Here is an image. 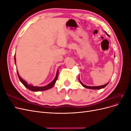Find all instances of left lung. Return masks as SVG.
<instances>
[{
  "instance_id": "1",
  "label": "left lung",
  "mask_w": 131,
  "mask_h": 131,
  "mask_svg": "<svg viewBox=\"0 0 131 131\" xmlns=\"http://www.w3.org/2000/svg\"><path fill=\"white\" fill-rule=\"evenodd\" d=\"M105 34H106L107 35H108V37H109V34H108V33H107L106 32V31H105ZM79 81H80V82L81 83V84L82 85L83 87H84V88H86V89H92V90H100V89H103V88H104L105 87L109 84V82H108V83H106V84H105V85H102V86H89L85 85H84V84H83V83L80 81V78H79Z\"/></svg>"
}]
</instances>
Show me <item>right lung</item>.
Wrapping results in <instances>:
<instances>
[{
  "instance_id": "right-lung-1",
  "label": "right lung",
  "mask_w": 131,
  "mask_h": 131,
  "mask_svg": "<svg viewBox=\"0 0 131 131\" xmlns=\"http://www.w3.org/2000/svg\"><path fill=\"white\" fill-rule=\"evenodd\" d=\"M15 64L16 62V56L15 55ZM17 75H18V78L19 79V80L22 82V84L24 85L26 88H27L28 89H29L30 91H35V92H38V91H45L47 90H49L50 89L52 88V87L54 86V85L55 84V83L56 82V80L58 78V69L57 71V73H56V77L54 78V79L53 80L51 81L50 84H49L48 85H47L45 86H42V87H39V86H34L32 85H29V84H28V83L23 80V79H22L21 78V77L19 75L18 72V71H17Z\"/></svg>"
}]
</instances>
